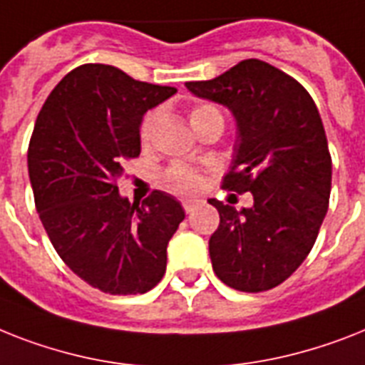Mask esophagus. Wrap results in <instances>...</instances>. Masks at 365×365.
<instances>
[{
  "mask_svg": "<svg viewBox=\"0 0 365 365\" xmlns=\"http://www.w3.org/2000/svg\"><path fill=\"white\" fill-rule=\"evenodd\" d=\"M198 202H200V200H195V198H189V200H183V210H185V212H192V210L197 208L198 206Z\"/></svg>",
  "mask_w": 365,
  "mask_h": 365,
  "instance_id": "obj_1",
  "label": "esophagus"
}]
</instances>
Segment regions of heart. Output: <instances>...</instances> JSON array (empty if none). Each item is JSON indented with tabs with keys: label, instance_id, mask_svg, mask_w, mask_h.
I'll return each mask as SVG.
<instances>
[{
	"label": "heart",
	"instance_id": "1",
	"mask_svg": "<svg viewBox=\"0 0 365 365\" xmlns=\"http://www.w3.org/2000/svg\"><path fill=\"white\" fill-rule=\"evenodd\" d=\"M212 118H221V112L215 108L213 105H208V103H204V105H197L189 112V121H191L192 129H197L198 125H202L204 121L212 120ZM223 120V118H221ZM157 121H159V114L157 112H150V114L144 118L140 125V140L142 144H148V142L152 140L153 131H155ZM167 180L170 183V187L178 192H189L195 191V189L202 183V176L197 173V170H192L189 167H183V165H174L170 170L167 173Z\"/></svg>",
	"mask_w": 365,
	"mask_h": 365
}]
</instances>
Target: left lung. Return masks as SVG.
Here are the masks:
<instances>
[{"mask_svg":"<svg viewBox=\"0 0 365 365\" xmlns=\"http://www.w3.org/2000/svg\"><path fill=\"white\" fill-rule=\"evenodd\" d=\"M185 86L232 112L236 144L223 187L253 195L242 210L208 200L221 219L210 238L213 272L242 292L274 289L306 260L328 212L331 159L317 105L300 82L260 59Z\"/></svg>","mask_w":365,"mask_h":365,"instance_id":"obj_1","label":"left lung"}]
</instances>
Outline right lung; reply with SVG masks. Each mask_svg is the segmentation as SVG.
Segmentation results:
<instances>
[{"instance_id": "right-lung-1", "label": "right lung", "mask_w": 365, "mask_h": 365, "mask_svg": "<svg viewBox=\"0 0 365 365\" xmlns=\"http://www.w3.org/2000/svg\"><path fill=\"white\" fill-rule=\"evenodd\" d=\"M176 88L138 82L112 65L65 75L35 121L28 173L54 250L80 279L108 294H144L163 279L182 204L153 191L138 206L115 182L140 155V123Z\"/></svg>"}]
</instances>
